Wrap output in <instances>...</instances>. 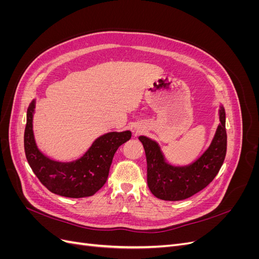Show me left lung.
I'll return each mask as SVG.
<instances>
[{
    "label": "left lung",
    "mask_w": 259,
    "mask_h": 259,
    "mask_svg": "<svg viewBox=\"0 0 259 259\" xmlns=\"http://www.w3.org/2000/svg\"><path fill=\"white\" fill-rule=\"evenodd\" d=\"M213 142L198 160L187 166H171L164 160L159 145L140 136L147 159V183L154 197L165 201H179L192 197L209 185L221 169L227 151L226 113L221 107Z\"/></svg>",
    "instance_id": "obj_1"
}]
</instances>
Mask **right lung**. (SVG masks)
I'll list each match as a JSON object with an SVG mask.
<instances>
[{"instance_id":"add662e5","label":"right lung","mask_w":259,"mask_h":259,"mask_svg":"<svg viewBox=\"0 0 259 259\" xmlns=\"http://www.w3.org/2000/svg\"><path fill=\"white\" fill-rule=\"evenodd\" d=\"M34 100L27 111L25 128L26 158L38 180L55 193L67 198L91 197L105 185L113 155L121 145L131 139L132 133H108L97 138L80 159L62 163L53 161L38 150L32 131Z\"/></svg>"}]
</instances>
